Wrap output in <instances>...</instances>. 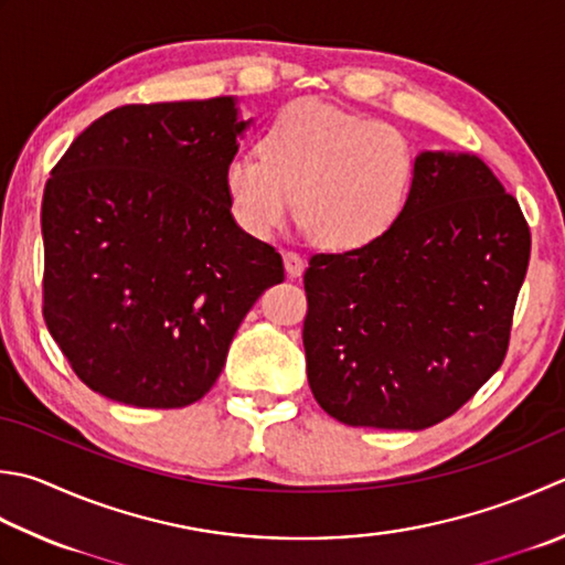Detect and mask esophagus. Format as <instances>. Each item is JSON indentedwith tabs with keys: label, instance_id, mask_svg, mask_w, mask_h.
Instances as JSON below:
<instances>
[{
	"label": "esophagus",
	"instance_id": "esophagus-1",
	"mask_svg": "<svg viewBox=\"0 0 565 565\" xmlns=\"http://www.w3.org/2000/svg\"><path fill=\"white\" fill-rule=\"evenodd\" d=\"M303 267H306V264L301 259V254H296L291 249L284 252V269H286V274L291 276V279H294V276H301Z\"/></svg>",
	"mask_w": 565,
	"mask_h": 565
}]
</instances>
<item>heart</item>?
Wrapping results in <instances>:
<instances>
[{
  "label": "heart",
  "mask_w": 565,
  "mask_h": 565,
  "mask_svg": "<svg viewBox=\"0 0 565 565\" xmlns=\"http://www.w3.org/2000/svg\"><path fill=\"white\" fill-rule=\"evenodd\" d=\"M416 159L399 129L320 99H298L237 153L223 183L237 225L271 237L294 213L330 249H360L399 223Z\"/></svg>",
  "instance_id": "1"
}]
</instances>
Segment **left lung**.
I'll use <instances>...</instances> for the list:
<instances>
[{
	"instance_id": "obj_1",
	"label": "left lung",
	"mask_w": 565,
	"mask_h": 565,
	"mask_svg": "<svg viewBox=\"0 0 565 565\" xmlns=\"http://www.w3.org/2000/svg\"><path fill=\"white\" fill-rule=\"evenodd\" d=\"M532 232L472 153L424 151L399 223L313 254L303 348L316 402L348 426L422 430L500 370Z\"/></svg>"
}]
</instances>
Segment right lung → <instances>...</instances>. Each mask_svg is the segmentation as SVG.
Instances as JSON below:
<instances>
[{"mask_svg":"<svg viewBox=\"0 0 565 565\" xmlns=\"http://www.w3.org/2000/svg\"><path fill=\"white\" fill-rule=\"evenodd\" d=\"M249 121L235 97L125 105L53 166L43 318L93 392L141 408L198 402L242 318L284 281L281 254L235 223L223 183Z\"/></svg>","mask_w":565,"mask_h":565,"instance_id":"right-lung-1","label":"right lung"}]
</instances>
